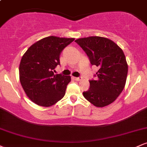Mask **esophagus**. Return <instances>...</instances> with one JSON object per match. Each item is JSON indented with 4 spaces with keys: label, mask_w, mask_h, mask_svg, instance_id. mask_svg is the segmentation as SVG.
Instances as JSON below:
<instances>
[{
    "label": "esophagus",
    "mask_w": 147,
    "mask_h": 147,
    "mask_svg": "<svg viewBox=\"0 0 147 147\" xmlns=\"http://www.w3.org/2000/svg\"><path fill=\"white\" fill-rule=\"evenodd\" d=\"M74 79L76 81H78V82H79V81L82 80V77H74Z\"/></svg>",
    "instance_id": "34e87169"
}]
</instances>
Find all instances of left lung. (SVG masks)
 <instances>
[{"label":"left lung","mask_w":147,"mask_h":147,"mask_svg":"<svg viewBox=\"0 0 147 147\" xmlns=\"http://www.w3.org/2000/svg\"><path fill=\"white\" fill-rule=\"evenodd\" d=\"M75 42L81 46L90 63L98 67L97 79L89 81L90 88L84 97L96 107L112 104L124 90L128 64L122 48L109 38L102 36L80 38Z\"/></svg>","instance_id":"left-lung-1"}]
</instances>
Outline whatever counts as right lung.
I'll return each mask as SVG.
<instances>
[{
    "label": "right lung",
    "mask_w": 147,
    "mask_h": 147,
    "mask_svg": "<svg viewBox=\"0 0 147 147\" xmlns=\"http://www.w3.org/2000/svg\"><path fill=\"white\" fill-rule=\"evenodd\" d=\"M74 38L50 36L32 45L22 57L19 80L26 95L38 106L50 107L64 97L70 76L55 75L59 57Z\"/></svg>",
    "instance_id": "right-lung-1"
}]
</instances>
